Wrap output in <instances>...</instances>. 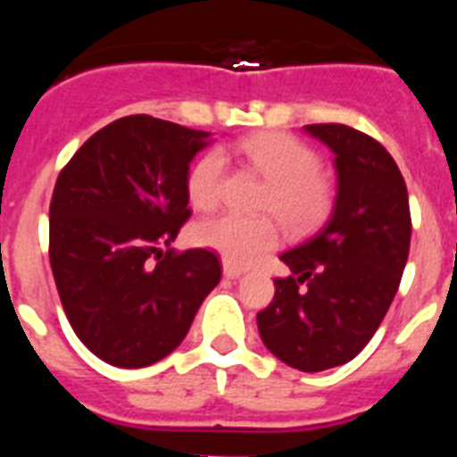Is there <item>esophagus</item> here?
I'll return each mask as SVG.
<instances>
[{
    "mask_svg": "<svg viewBox=\"0 0 457 457\" xmlns=\"http://www.w3.org/2000/svg\"><path fill=\"white\" fill-rule=\"evenodd\" d=\"M242 272H245V268H242V265L231 263V261H224V277L236 278V277H240Z\"/></svg>",
    "mask_w": 457,
    "mask_h": 457,
    "instance_id": "esophagus-1",
    "label": "esophagus"
}]
</instances>
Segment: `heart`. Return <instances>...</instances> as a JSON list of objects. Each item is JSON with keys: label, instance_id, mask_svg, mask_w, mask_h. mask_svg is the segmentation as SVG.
Wrapping results in <instances>:
<instances>
[{"label": "heart", "instance_id": "obj_1", "mask_svg": "<svg viewBox=\"0 0 457 457\" xmlns=\"http://www.w3.org/2000/svg\"><path fill=\"white\" fill-rule=\"evenodd\" d=\"M237 151L268 179L258 210L272 212L293 233H309L332 215L337 204L332 180L320 171V157L304 141L286 132L265 130L240 139ZM226 157L210 148L189 167L185 189L196 210L220 204ZM272 215H220L199 221L192 237L196 245L215 249L231 263H249L278 245V224Z\"/></svg>", "mask_w": 457, "mask_h": 457}]
</instances>
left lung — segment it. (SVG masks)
<instances>
[{
	"instance_id": "1",
	"label": "left lung",
	"mask_w": 457,
	"mask_h": 457,
	"mask_svg": "<svg viewBox=\"0 0 457 457\" xmlns=\"http://www.w3.org/2000/svg\"><path fill=\"white\" fill-rule=\"evenodd\" d=\"M334 151L338 194L332 220L281 261L274 297L258 311L265 348L304 373L357 357L385 320L410 253L407 187L379 141L341 123L306 125Z\"/></svg>"
}]
</instances>
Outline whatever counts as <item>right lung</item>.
I'll list each match as a JSON object with an SVG mask.
<instances>
[{
    "label": "right lung",
    "mask_w": 457,
    "mask_h": 457,
    "mask_svg": "<svg viewBox=\"0 0 457 457\" xmlns=\"http://www.w3.org/2000/svg\"><path fill=\"white\" fill-rule=\"evenodd\" d=\"M208 132L132 114L84 141L50 201V265L72 332L119 369L151 366L179 348L220 284L210 249L176 252L192 210V157Z\"/></svg>",
    "instance_id": "1"
}]
</instances>
